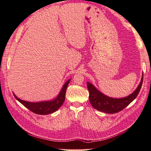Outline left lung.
<instances>
[{
    "label": "left lung",
    "mask_w": 151,
    "mask_h": 151,
    "mask_svg": "<svg viewBox=\"0 0 151 151\" xmlns=\"http://www.w3.org/2000/svg\"><path fill=\"white\" fill-rule=\"evenodd\" d=\"M143 75L139 86L132 94L126 97L115 99L109 97L102 93L93 85L89 82H87L89 91V99L91 106L96 110L108 114H115L123 110L128 105L131 103L139 94L143 83Z\"/></svg>",
    "instance_id": "obj_1"
}]
</instances>
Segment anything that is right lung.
<instances>
[{"label":"right lung","mask_w":151,"mask_h":151,"mask_svg":"<svg viewBox=\"0 0 151 151\" xmlns=\"http://www.w3.org/2000/svg\"><path fill=\"white\" fill-rule=\"evenodd\" d=\"M70 81V80H69L68 81H67L64 84L59 95H58V97L56 99H53L52 101H43L39 102H31L21 100L20 99L17 97V96L14 93V95L19 102H20L22 105L24 106L28 110L34 112V113L39 115L50 114L56 111L62 106L64 101H65L66 89L67 86L69 85Z\"/></svg>","instance_id":"add662e5"}]
</instances>
